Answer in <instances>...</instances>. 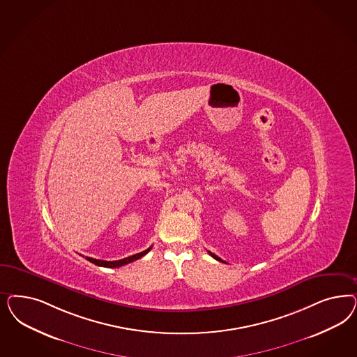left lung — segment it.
I'll return each mask as SVG.
<instances>
[{"label": "left lung", "instance_id": "left-lung-1", "mask_svg": "<svg viewBox=\"0 0 357 357\" xmlns=\"http://www.w3.org/2000/svg\"><path fill=\"white\" fill-rule=\"evenodd\" d=\"M208 253H210V255H211V257H214V259H215V260H218V261H222V263H226V261H223V260H222V259H220V257H218V256H217V255H214V253L210 252V251H208Z\"/></svg>", "mask_w": 357, "mask_h": 357}]
</instances>
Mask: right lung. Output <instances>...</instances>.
Segmentation results:
<instances>
[{"label":"right lung","instance_id":"add662e5","mask_svg":"<svg viewBox=\"0 0 357 357\" xmlns=\"http://www.w3.org/2000/svg\"><path fill=\"white\" fill-rule=\"evenodd\" d=\"M151 248H147L146 251L143 252L137 253V255H132V256H128L125 257L122 260H115V261H106V260H98V259H93V257H86L88 261H91L93 264L98 265V266H105V268H118V266H122V265L128 264V263H132L135 260H138L140 257H143L146 253H149L151 251Z\"/></svg>","mask_w":357,"mask_h":357}]
</instances>
